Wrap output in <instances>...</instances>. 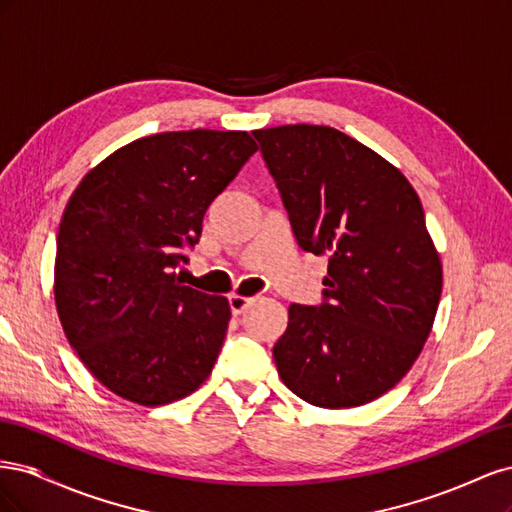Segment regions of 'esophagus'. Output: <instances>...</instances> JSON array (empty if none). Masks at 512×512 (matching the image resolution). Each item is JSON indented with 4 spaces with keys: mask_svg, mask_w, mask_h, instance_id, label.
Returning <instances> with one entry per match:
<instances>
[{
    "mask_svg": "<svg viewBox=\"0 0 512 512\" xmlns=\"http://www.w3.org/2000/svg\"><path fill=\"white\" fill-rule=\"evenodd\" d=\"M252 303V299L241 297V294H230L228 297V305H230V312L235 316H241L245 312V307Z\"/></svg>",
    "mask_w": 512,
    "mask_h": 512,
    "instance_id": "1",
    "label": "esophagus"
}]
</instances>
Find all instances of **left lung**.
Instances as JSON below:
<instances>
[{
    "label": "left lung",
    "mask_w": 512,
    "mask_h": 512,
    "mask_svg": "<svg viewBox=\"0 0 512 512\" xmlns=\"http://www.w3.org/2000/svg\"><path fill=\"white\" fill-rule=\"evenodd\" d=\"M299 247L329 256L318 305L288 307L273 346L288 389L352 408L406 376L431 331L442 265L408 179L329 126L254 130Z\"/></svg>",
    "instance_id": "obj_1"
}]
</instances>
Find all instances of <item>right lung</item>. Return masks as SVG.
<instances>
[{"mask_svg": "<svg viewBox=\"0 0 512 512\" xmlns=\"http://www.w3.org/2000/svg\"><path fill=\"white\" fill-rule=\"evenodd\" d=\"M254 151L247 132H162L121 147L74 190L57 232L55 303L108 391L164 406L211 374L228 301L183 286L173 269Z\"/></svg>", "mask_w": 512, "mask_h": 512, "instance_id": "add662e5", "label": "right lung"}]
</instances>
